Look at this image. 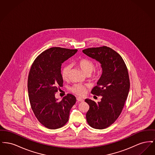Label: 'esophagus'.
I'll use <instances>...</instances> for the list:
<instances>
[{
  "label": "esophagus",
  "instance_id": "obj_1",
  "mask_svg": "<svg viewBox=\"0 0 155 155\" xmlns=\"http://www.w3.org/2000/svg\"><path fill=\"white\" fill-rule=\"evenodd\" d=\"M77 101L78 102H84V99H82L81 97H77Z\"/></svg>",
  "mask_w": 155,
  "mask_h": 155
}]
</instances>
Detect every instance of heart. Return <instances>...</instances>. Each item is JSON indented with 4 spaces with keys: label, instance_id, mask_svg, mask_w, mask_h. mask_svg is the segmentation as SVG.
I'll return each instance as SVG.
<instances>
[{
    "label": "heart",
    "instance_id": "1",
    "mask_svg": "<svg viewBox=\"0 0 155 155\" xmlns=\"http://www.w3.org/2000/svg\"><path fill=\"white\" fill-rule=\"evenodd\" d=\"M78 65L82 70V71L87 74H90L94 70L95 64L94 63L88 59H81L77 62ZM71 66L70 64H66L62 67L61 70V75L64 80H67L69 78ZM100 73V70H97L93 75L92 77L94 79H96ZM71 92L75 94L82 96L85 93L86 87L81 84H74L70 88Z\"/></svg>",
    "mask_w": 155,
    "mask_h": 155
}]
</instances>
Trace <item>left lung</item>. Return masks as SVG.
I'll return each instance as SVG.
<instances>
[{"label": "left lung", "instance_id": "8db88e82", "mask_svg": "<svg viewBox=\"0 0 155 155\" xmlns=\"http://www.w3.org/2000/svg\"><path fill=\"white\" fill-rule=\"evenodd\" d=\"M82 52L101 64L102 74L91 91L93 95L102 96L101 101H85L89 106L86 114L89 125L104 129L115 122L124 107L130 87L128 70L121 56L110 48H92Z\"/></svg>", "mask_w": 155, "mask_h": 155}]
</instances>
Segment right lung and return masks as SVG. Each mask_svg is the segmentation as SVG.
<instances>
[{
	"label": "right lung",
	"instance_id": "obj_1",
	"mask_svg": "<svg viewBox=\"0 0 155 155\" xmlns=\"http://www.w3.org/2000/svg\"><path fill=\"white\" fill-rule=\"evenodd\" d=\"M77 52V49L51 48L41 53L31 67L28 92L31 109L38 120L49 129L65 125L76 102L75 97L70 94L59 102L55 94L63 87L61 64Z\"/></svg>",
	"mask_w": 155,
	"mask_h": 155
}]
</instances>
